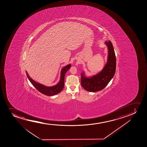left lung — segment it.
Segmentation results:
<instances>
[{
    "label": "left lung",
    "instance_id": "left-lung-1",
    "mask_svg": "<svg viewBox=\"0 0 147 147\" xmlns=\"http://www.w3.org/2000/svg\"><path fill=\"white\" fill-rule=\"evenodd\" d=\"M108 48V57L107 64L100 72L87 78L84 72L81 74V84L83 88L89 92H97L105 88L112 79L116 70V57L111 40L105 42Z\"/></svg>",
    "mask_w": 147,
    "mask_h": 147
}]
</instances>
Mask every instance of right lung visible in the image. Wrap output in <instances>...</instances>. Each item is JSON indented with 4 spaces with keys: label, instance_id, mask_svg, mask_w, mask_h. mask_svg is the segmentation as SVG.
I'll list each match as a JSON object with an SVG mask.
<instances>
[{
    "label": "right lung",
    "instance_id": "1",
    "mask_svg": "<svg viewBox=\"0 0 147 147\" xmlns=\"http://www.w3.org/2000/svg\"><path fill=\"white\" fill-rule=\"evenodd\" d=\"M71 66V64H69L62 69L61 71L60 80L58 84H57L56 85L53 86H46L44 85L37 83L30 78L26 71V74L28 80L32 84V85L39 92H40L43 94L46 95L47 96H53V95L57 94L58 93L60 92L63 89L64 87L65 74L67 72V71L70 68Z\"/></svg>",
    "mask_w": 147,
    "mask_h": 147
}]
</instances>
